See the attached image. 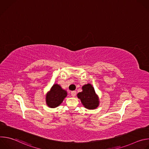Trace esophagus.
Segmentation results:
<instances>
[{"label": "esophagus", "instance_id": "1", "mask_svg": "<svg viewBox=\"0 0 149 149\" xmlns=\"http://www.w3.org/2000/svg\"><path fill=\"white\" fill-rule=\"evenodd\" d=\"M71 95L72 97H75L76 95V91H71Z\"/></svg>", "mask_w": 149, "mask_h": 149}]
</instances>
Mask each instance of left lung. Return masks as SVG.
<instances>
[{"instance_id":"left-lung-1","label":"left lung","mask_w":149,"mask_h":149,"mask_svg":"<svg viewBox=\"0 0 149 149\" xmlns=\"http://www.w3.org/2000/svg\"><path fill=\"white\" fill-rule=\"evenodd\" d=\"M82 91L77 94V97L81 100L85 108L88 110L97 109L100 104V100L94 88L90 83L82 87Z\"/></svg>"}]
</instances>
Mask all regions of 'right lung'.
I'll return each mask as SVG.
<instances>
[{"label": "right lung", "instance_id": "obj_1", "mask_svg": "<svg viewBox=\"0 0 149 149\" xmlns=\"http://www.w3.org/2000/svg\"><path fill=\"white\" fill-rule=\"evenodd\" d=\"M67 96V92L60 85L54 84L45 97L46 104L50 108H56L63 102Z\"/></svg>", "mask_w": 149, "mask_h": 149}]
</instances>
